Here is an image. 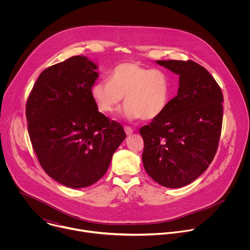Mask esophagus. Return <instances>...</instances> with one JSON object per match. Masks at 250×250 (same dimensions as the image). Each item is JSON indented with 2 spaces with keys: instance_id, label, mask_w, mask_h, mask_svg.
<instances>
[{
  "instance_id": "obj_1",
  "label": "esophagus",
  "mask_w": 250,
  "mask_h": 250,
  "mask_svg": "<svg viewBox=\"0 0 250 250\" xmlns=\"http://www.w3.org/2000/svg\"><path fill=\"white\" fill-rule=\"evenodd\" d=\"M125 131L126 135H131L133 133V129L130 126H125Z\"/></svg>"
}]
</instances>
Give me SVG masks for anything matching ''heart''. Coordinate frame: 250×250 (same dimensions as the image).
<instances>
[{"mask_svg": "<svg viewBox=\"0 0 250 250\" xmlns=\"http://www.w3.org/2000/svg\"><path fill=\"white\" fill-rule=\"evenodd\" d=\"M170 95L171 83L166 72L135 62L115 66L109 81H98L91 88L92 100L103 114H112L125 97L122 115L130 121L158 118L165 111Z\"/></svg>", "mask_w": 250, "mask_h": 250, "instance_id": "1", "label": "heart"}]
</instances>
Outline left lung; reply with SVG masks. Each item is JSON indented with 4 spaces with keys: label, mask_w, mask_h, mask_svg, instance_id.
<instances>
[{
    "label": "left lung",
    "mask_w": 250,
    "mask_h": 250,
    "mask_svg": "<svg viewBox=\"0 0 250 250\" xmlns=\"http://www.w3.org/2000/svg\"><path fill=\"white\" fill-rule=\"evenodd\" d=\"M156 63L179 75V89L165 111L139 129L145 141L142 162L156 183L181 188L201 176L216 155L224 97L200 64L192 60Z\"/></svg>",
    "instance_id": "left-lung-1"
}]
</instances>
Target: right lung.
<instances>
[{
    "instance_id": "obj_1",
    "label": "right lung",
    "mask_w": 250,
    "mask_h": 250,
    "mask_svg": "<svg viewBox=\"0 0 250 250\" xmlns=\"http://www.w3.org/2000/svg\"><path fill=\"white\" fill-rule=\"evenodd\" d=\"M86 56L43 70L25 115L32 148L45 173L69 188L96 183L125 138L121 124L100 113L91 97L99 73Z\"/></svg>"
}]
</instances>
